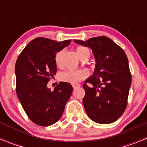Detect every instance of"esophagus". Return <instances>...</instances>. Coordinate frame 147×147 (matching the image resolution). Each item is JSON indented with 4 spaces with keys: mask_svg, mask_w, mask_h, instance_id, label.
Here are the masks:
<instances>
[{
    "mask_svg": "<svg viewBox=\"0 0 147 147\" xmlns=\"http://www.w3.org/2000/svg\"><path fill=\"white\" fill-rule=\"evenodd\" d=\"M79 87H80V85H79V84H77V85H73V88H74V89H76V88H79Z\"/></svg>",
    "mask_w": 147,
    "mask_h": 147,
    "instance_id": "1",
    "label": "esophagus"
}]
</instances>
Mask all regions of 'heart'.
Returning a JSON list of instances; mask_svg holds the SVG:
<instances>
[{"label": "heart", "mask_w": 147, "mask_h": 147, "mask_svg": "<svg viewBox=\"0 0 147 147\" xmlns=\"http://www.w3.org/2000/svg\"><path fill=\"white\" fill-rule=\"evenodd\" d=\"M76 52L79 56V57L82 60H87L90 56V49L85 46H82V45H79L76 48ZM63 54H64V50L59 51L56 54L54 61L57 66H60L62 65V58ZM88 75V71L85 70H68V71H66L61 74L60 80L65 82L75 85V84H77L80 81L82 80L83 79L87 77Z\"/></svg>", "instance_id": "obj_1"}]
</instances>
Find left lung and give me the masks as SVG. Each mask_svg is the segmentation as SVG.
Wrapping results in <instances>:
<instances>
[{"mask_svg": "<svg viewBox=\"0 0 147 147\" xmlns=\"http://www.w3.org/2000/svg\"><path fill=\"white\" fill-rule=\"evenodd\" d=\"M74 42L90 48L96 62L93 75L83 84L85 112L98 124L113 123L127 106L132 75L127 55L119 45L105 36Z\"/></svg>", "mask_w": 147, "mask_h": 147, "instance_id": "8db88e82", "label": "left lung"}]
</instances>
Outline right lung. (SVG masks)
Returning <instances> with one entry per match:
<instances>
[{
	"label": "right lung",
	"instance_id": "1",
	"mask_svg": "<svg viewBox=\"0 0 147 147\" xmlns=\"http://www.w3.org/2000/svg\"><path fill=\"white\" fill-rule=\"evenodd\" d=\"M62 42L37 37L18 56L15 64L16 93L28 119L37 125L48 127L59 120L71 97L73 87L60 82L53 91L47 84L57 71L56 53L67 46Z\"/></svg>",
	"mask_w": 147,
	"mask_h": 147
}]
</instances>
